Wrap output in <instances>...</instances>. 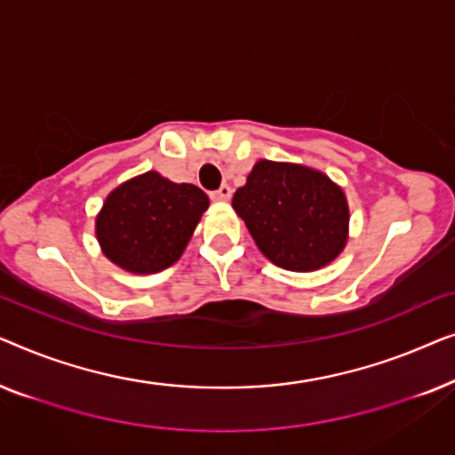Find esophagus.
Here are the masks:
<instances>
[{"label": "esophagus", "instance_id": "esophagus-1", "mask_svg": "<svg viewBox=\"0 0 455 455\" xmlns=\"http://www.w3.org/2000/svg\"><path fill=\"white\" fill-rule=\"evenodd\" d=\"M211 198H213V201H229V198H232V188H229L228 184H221L220 188L217 190H213L209 195Z\"/></svg>", "mask_w": 455, "mask_h": 455}]
</instances>
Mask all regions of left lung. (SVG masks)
I'll list each match as a JSON object with an SVG mask.
<instances>
[{
	"mask_svg": "<svg viewBox=\"0 0 455 455\" xmlns=\"http://www.w3.org/2000/svg\"><path fill=\"white\" fill-rule=\"evenodd\" d=\"M232 204L260 252L283 269H321L346 244L344 192L308 167L259 161Z\"/></svg>",
	"mask_w": 455,
	"mask_h": 455,
	"instance_id": "left-lung-1",
	"label": "left lung"
}]
</instances>
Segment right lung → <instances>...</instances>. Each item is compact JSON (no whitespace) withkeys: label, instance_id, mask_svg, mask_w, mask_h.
<instances>
[{"label":"right lung","instance_id":"add662e5","mask_svg":"<svg viewBox=\"0 0 455 455\" xmlns=\"http://www.w3.org/2000/svg\"><path fill=\"white\" fill-rule=\"evenodd\" d=\"M209 198L192 184H173L157 172L122 184L97 217L105 257L132 273H157L184 252Z\"/></svg>","mask_w":455,"mask_h":455}]
</instances>
